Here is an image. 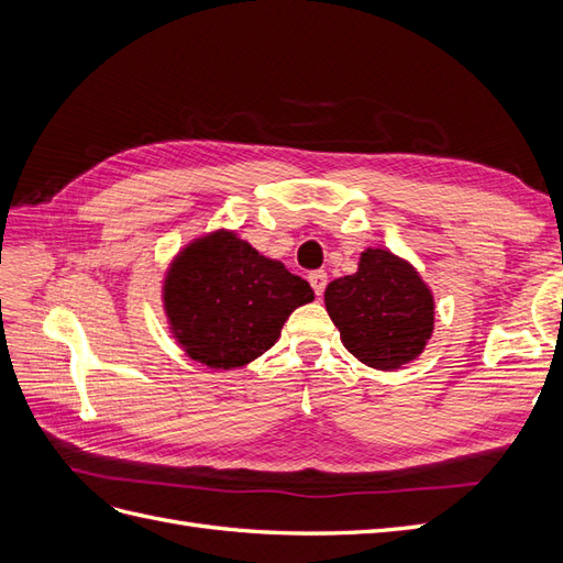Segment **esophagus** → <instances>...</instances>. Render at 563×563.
<instances>
[{
    "instance_id": "esophagus-1",
    "label": "esophagus",
    "mask_w": 563,
    "mask_h": 563,
    "mask_svg": "<svg viewBox=\"0 0 563 563\" xmlns=\"http://www.w3.org/2000/svg\"><path fill=\"white\" fill-rule=\"evenodd\" d=\"M310 286L314 288V294L317 296H321L323 294V288H327V284H329V277H327V272L323 269H314V272H310Z\"/></svg>"
}]
</instances>
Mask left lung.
Wrapping results in <instances>:
<instances>
[{
	"mask_svg": "<svg viewBox=\"0 0 563 563\" xmlns=\"http://www.w3.org/2000/svg\"><path fill=\"white\" fill-rule=\"evenodd\" d=\"M343 345L356 360L395 371L424 350L434 327V300L418 272L383 249L362 253L354 275L323 294Z\"/></svg>",
	"mask_w": 563,
	"mask_h": 563,
	"instance_id": "left-lung-1",
	"label": "left lung"
}]
</instances>
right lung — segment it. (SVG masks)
<instances>
[{"label": "right lung", "mask_w": 563, "mask_h": 563, "mask_svg": "<svg viewBox=\"0 0 563 563\" xmlns=\"http://www.w3.org/2000/svg\"><path fill=\"white\" fill-rule=\"evenodd\" d=\"M314 300L302 277L234 232H213L180 251L164 282L172 331L195 362L236 368L277 343L284 321Z\"/></svg>", "instance_id": "obj_1"}]
</instances>
